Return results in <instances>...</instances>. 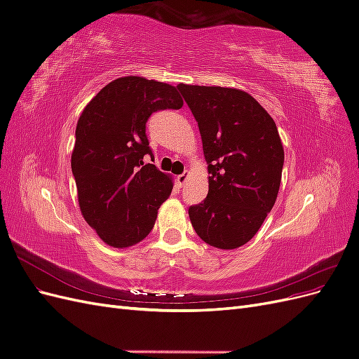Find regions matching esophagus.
I'll return each instance as SVG.
<instances>
[{"label": "esophagus", "mask_w": 359, "mask_h": 359, "mask_svg": "<svg viewBox=\"0 0 359 359\" xmlns=\"http://www.w3.org/2000/svg\"><path fill=\"white\" fill-rule=\"evenodd\" d=\"M189 177H190V172H189V170H186V172H184V173H181V175H178V177H177V182H178V186H180V187H182L184 184L187 182Z\"/></svg>", "instance_id": "34e87169"}]
</instances>
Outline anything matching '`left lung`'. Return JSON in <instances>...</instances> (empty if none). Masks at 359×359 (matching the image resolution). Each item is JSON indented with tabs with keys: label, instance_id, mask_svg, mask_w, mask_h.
I'll return each mask as SVG.
<instances>
[{
	"label": "left lung",
	"instance_id": "left-lung-1",
	"mask_svg": "<svg viewBox=\"0 0 359 359\" xmlns=\"http://www.w3.org/2000/svg\"><path fill=\"white\" fill-rule=\"evenodd\" d=\"M199 126L208 163V196L193 205V229L220 250L244 245L276 203L285 149L274 119L248 93L180 83Z\"/></svg>",
	"mask_w": 359,
	"mask_h": 359
}]
</instances>
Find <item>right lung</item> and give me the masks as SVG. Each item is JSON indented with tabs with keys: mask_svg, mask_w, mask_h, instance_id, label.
<instances>
[{
	"mask_svg": "<svg viewBox=\"0 0 359 359\" xmlns=\"http://www.w3.org/2000/svg\"><path fill=\"white\" fill-rule=\"evenodd\" d=\"M177 86L140 76L107 83L85 106L72 153V172L85 222L114 248L140 243L173 189V180L154 165L145 135L149 115L181 109Z\"/></svg>",
	"mask_w": 359,
	"mask_h": 359,
	"instance_id": "right-lung-1",
	"label": "right lung"
}]
</instances>
